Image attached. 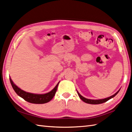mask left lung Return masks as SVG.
Segmentation results:
<instances>
[{
  "instance_id": "obj_1",
  "label": "left lung",
  "mask_w": 132,
  "mask_h": 132,
  "mask_svg": "<svg viewBox=\"0 0 132 132\" xmlns=\"http://www.w3.org/2000/svg\"><path fill=\"white\" fill-rule=\"evenodd\" d=\"M119 90H120V89H119L115 94H114V95H112V96H110V97H109L108 98H105V99H101V100H90V99H87V98H86L82 97L81 95L78 92V91H77V93H78V94L79 95V97H80V98L82 101H84V102L87 103H89V104H92V105H97V104H101V103H104V102H106L108 100L112 98H113V97H114L116 96V95L118 93Z\"/></svg>"
}]
</instances>
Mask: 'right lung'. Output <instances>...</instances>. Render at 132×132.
Returning <instances> with one entry per match:
<instances>
[{
    "label": "right lung",
    "instance_id": "obj_1",
    "mask_svg": "<svg viewBox=\"0 0 132 132\" xmlns=\"http://www.w3.org/2000/svg\"><path fill=\"white\" fill-rule=\"evenodd\" d=\"M10 80L12 88H13L14 90L15 91V92H16L18 96L22 97L23 99L26 101L27 102L35 104H43L50 102V101L53 98L55 94H56L58 85H59L60 82V81L58 82L56 86L53 89H52L51 92H50L45 94H37L26 92L25 91H23L13 83V82L11 78H10Z\"/></svg>",
    "mask_w": 132,
    "mask_h": 132
}]
</instances>
